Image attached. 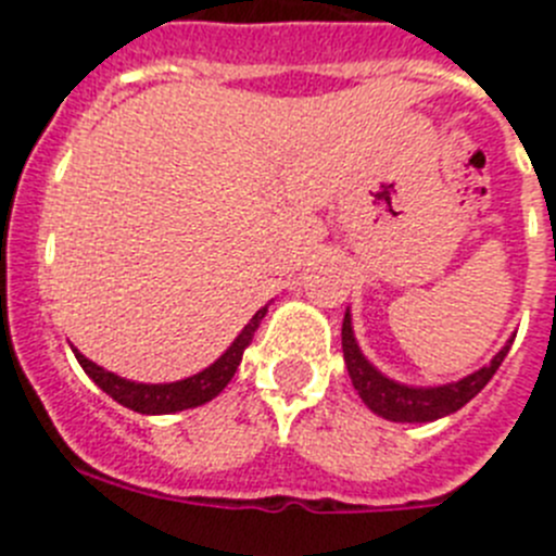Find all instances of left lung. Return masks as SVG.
<instances>
[{
  "label": "left lung",
  "instance_id": "left-lung-1",
  "mask_svg": "<svg viewBox=\"0 0 556 556\" xmlns=\"http://www.w3.org/2000/svg\"><path fill=\"white\" fill-rule=\"evenodd\" d=\"M509 339L507 345L495 353V358L488 367L470 372L468 378H462L456 384H443V387H406L397 384L392 378L381 376L376 367L362 356L358 351L356 339H353L351 328V314L345 312V320H342V353H345V365L348 372H351L353 387L358 390V397L370 406L376 415L387 417L392 424H429V420H437V417H445L451 412L462 409L468 404L470 397L479 395L484 390L490 378L495 376V370L501 367L504 356L509 353Z\"/></svg>",
  "mask_w": 556,
  "mask_h": 556
}]
</instances>
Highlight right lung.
I'll use <instances>...</instances> for the list:
<instances>
[{"label":"right lung","instance_id":"right-lung-1","mask_svg":"<svg viewBox=\"0 0 556 556\" xmlns=\"http://www.w3.org/2000/svg\"><path fill=\"white\" fill-rule=\"evenodd\" d=\"M264 314H267V306L258 308V312L253 314V320L244 326V331L233 339V345H230L214 365L205 367L198 376L175 381V384H136V381H127V378H119L113 376V372L102 370L100 365L88 362L83 353L75 351V356L77 362H80L83 370L88 372V378H91L102 392H108L116 404L127 406V409L132 412H141V415H172V412L203 406L205 401L217 397L219 392L228 387L236 367L242 362L244 348L253 342L255 328L264 320Z\"/></svg>","mask_w":556,"mask_h":556}]
</instances>
